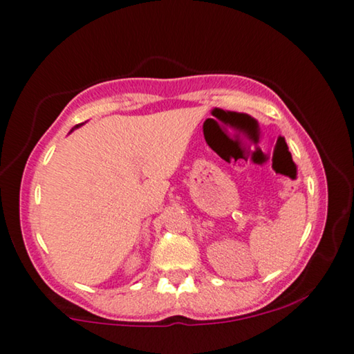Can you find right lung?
<instances>
[{"label":"right lung","mask_w":354,"mask_h":354,"mask_svg":"<svg viewBox=\"0 0 354 354\" xmlns=\"http://www.w3.org/2000/svg\"><path fill=\"white\" fill-rule=\"evenodd\" d=\"M76 127H79V125H76Z\"/></svg>","instance_id":"1"}]
</instances>
